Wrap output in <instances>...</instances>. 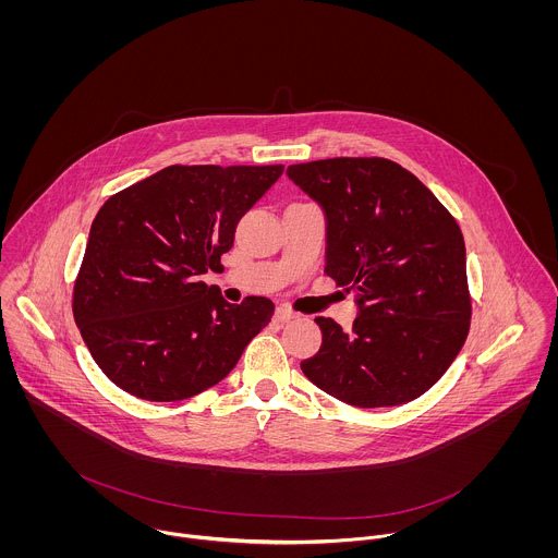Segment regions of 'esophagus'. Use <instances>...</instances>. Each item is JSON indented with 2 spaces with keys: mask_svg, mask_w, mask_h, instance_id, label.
<instances>
[{
  "mask_svg": "<svg viewBox=\"0 0 558 558\" xmlns=\"http://www.w3.org/2000/svg\"><path fill=\"white\" fill-rule=\"evenodd\" d=\"M294 318V312L292 310H288V307H277V312H275V319L277 322H290V319Z\"/></svg>",
  "mask_w": 558,
  "mask_h": 558,
  "instance_id": "1",
  "label": "esophagus"
}]
</instances>
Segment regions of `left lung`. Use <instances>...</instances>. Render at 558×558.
I'll use <instances>...</instances> for the list:
<instances>
[{
    "label": "left lung",
    "mask_w": 558,
    "mask_h": 558,
    "mask_svg": "<svg viewBox=\"0 0 558 558\" xmlns=\"http://www.w3.org/2000/svg\"><path fill=\"white\" fill-rule=\"evenodd\" d=\"M286 173L324 210V272L352 290L359 307L352 330L316 318L322 345L301 363L303 374L359 408L423 396L449 369L471 328L458 221L393 160H312Z\"/></svg>",
    "instance_id": "1"
}]
</instances>
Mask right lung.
I'll return each instance as SVG.
<instances>
[{"label":"right lung","instance_id":"1","mask_svg":"<svg viewBox=\"0 0 558 558\" xmlns=\"http://www.w3.org/2000/svg\"><path fill=\"white\" fill-rule=\"evenodd\" d=\"M283 165H171L98 210L73 294L81 337L122 391L148 401L193 398L221 383L275 305H232L199 275L219 270L240 217Z\"/></svg>","mask_w":558,"mask_h":558}]
</instances>
